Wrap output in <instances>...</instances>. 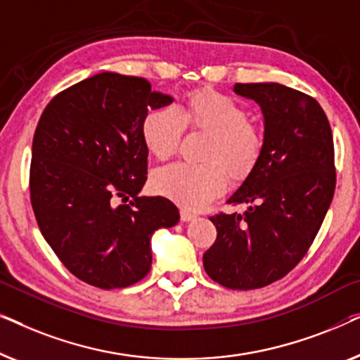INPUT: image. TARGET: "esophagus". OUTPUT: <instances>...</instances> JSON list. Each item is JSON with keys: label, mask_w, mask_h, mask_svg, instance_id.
Wrapping results in <instances>:
<instances>
[{"label": "esophagus", "mask_w": 360, "mask_h": 360, "mask_svg": "<svg viewBox=\"0 0 360 360\" xmlns=\"http://www.w3.org/2000/svg\"><path fill=\"white\" fill-rule=\"evenodd\" d=\"M195 218H196V214L190 213V211H186V210H181V211H180V219L184 221V223H188V221H193Z\"/></svg>", "instance_id": "esophagus-1"}]
</instances>
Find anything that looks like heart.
I'll return each mask as SVG.
<instances>
[{"mask_svg":"<svg viewBox=\"0 0 360 360\" xmlns=\"http://www.w3.org/2000/svg\"><path fill=\"white\" fill-rule=\"evenodd\" d=\"M185 127L208 132L203 154L208 162L162 167L152 176V188L181 208L200 210L223 193L226 172L239 180L254 169L262 154L264 136L239 101L201 88L186 95L175 110L157 108L147 112L141 124L142 141L152 155L167 159L175 154Z\"/></svg>","mask_w":360,"mask_h":360,"instance_id":"b5f03b06","label":"heart"}]
</instances>
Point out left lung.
<instances>
[{"mask_svg": "<svg viewBox=\"0 0 360 360\" xmlns=\"http://www.w3.org/2000/svg\"><path fill=\"white\" fill-rule=\"evenodd\" d=\"M264 115V149L229 205L243 214L211 216L218 236L206 274L231 290L283 278L308 252L336 188L331 126L314 98L280 83H236Z\"/></svg>", "mask_w": 360, "mask_h": 360, "instance_id": "1", "label": "left lung"}]
</instances>
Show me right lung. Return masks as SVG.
<instances>
[{
    "label": "right lung",
    "mask_w": 360,
    "mask_h": 360,
    "mask_svg": "<svg viewBox=\"0 0 360 360\" xmlns=\"http://www.w3.org/2000/svg\"><path fill=\"white\" fill-rule=\"evenodd\" d=\"M174 98L141 77L103 72L56 95L32 141L31 203L39 229L77 278L124 288L149 274L150 238L179 223L162 196H139L149 150L141 124ZM120 195L133 200L114 205Z\"/></svg>",
    "instance_id": "add662e5"
}]
</instances>
